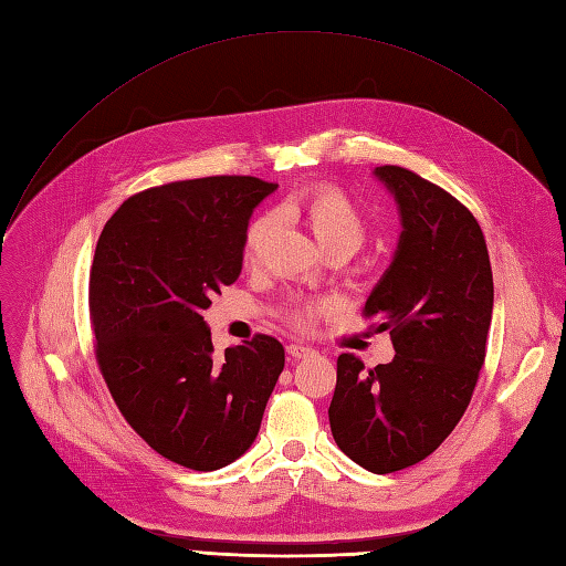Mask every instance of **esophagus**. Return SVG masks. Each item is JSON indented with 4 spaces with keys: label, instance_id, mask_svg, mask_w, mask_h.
Wrapping results in <instances>:
<instances>
[{
    "label": "esophagus",
    "instance_id": "esophagus-1",
    "mask_svg": "<svg viewBox=\"0 0 566 566\" xmlns=\"http://www.w3.org/2000/svg\"><path fill=\"white\" fill-rule=\"evenodd\" d=\"M287 354L293 358H306V356H314L316 352L312 347H304V345H287Z\"/></svg>",
    "mask_w": 566,
    "mask_h": 566
}]
</instances>
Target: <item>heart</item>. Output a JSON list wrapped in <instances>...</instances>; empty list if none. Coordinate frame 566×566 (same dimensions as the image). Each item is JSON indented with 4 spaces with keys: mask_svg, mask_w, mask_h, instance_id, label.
<instances>
[{
    "mask_svg": "<svg viewBox=\"0 0 566 566\" xmlns=\"http://www.w3.org/2000/svg\"><path fill=\"white\" fill-rule=\"evenodd\" d=\"M281 214L304 219L306 227L312 229L323 250H331V248L358 250V245H361L366 238V221L361 210H358L356 205L339 191V188L316 186V188H310V191L295 196L293 200H287L285 205H281L279 212L269 210V212L256 214L250 221L243 238L245 264H256L262 260L266 243L271 241V235L276 233L281 224ZM333 306L335 302L306 304L293 314V321L297 325H310L316 318V314L333 310Z\"/></svg>",
    "mask_w": 566,
    "mask_h": 566,
    "instance_id": "b5f03b06",
    "label": "heart"
}]
</instances>
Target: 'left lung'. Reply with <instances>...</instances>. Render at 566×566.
<instances>
[{
    "label": "left lung",
    "instance_id": "left-lung-1",
    "mask_svg": "<svg viewBox=\"0 0 566 566\" xmlns=\"http://www.w3.org/2000/svg\"><path fill=\"white\" fill-rule=\"evenodd\" d=\"M373 175L397 202L401 235L364 312L382 321L397 354L370 370L339 354L328 418L342 453L387 474L437 451L465 413L486 356L493 276L465 205L397 165Z\"/></svg>",
    "mask_w": 566,
    "mask_h": 566
}]
</instances>
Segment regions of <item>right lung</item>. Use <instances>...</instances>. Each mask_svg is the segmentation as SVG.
Here are the masks:
<instances>
[{
	"mask_svg": "<svg viewBox=\"0 0 566 566\" xmlns=\"http://www.w3.org/2000/svg\"><path fill=\"white\" fill-rule=\"evenodd\" d=\"M276 184L205 177L119 205L90 273L96 361L119 413L153 451L198 472L227 468L260 432L285 366L276 337L214 354L202 310L235 283L252 210Z\"/></svg>",
	"mask_w": 566,
	"mask_h": 566,
	"instance_id": "1",
	"label": "right lung"
}]
</instances>
